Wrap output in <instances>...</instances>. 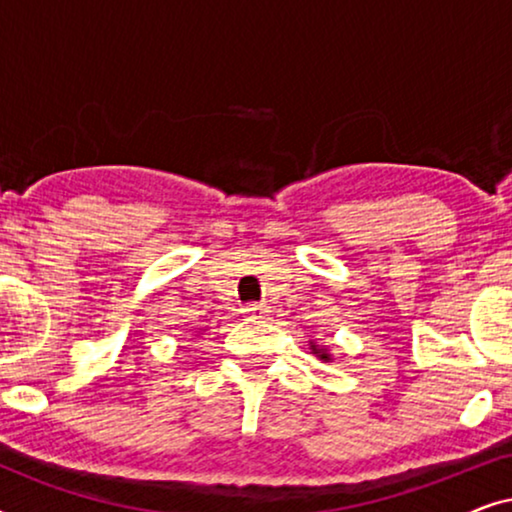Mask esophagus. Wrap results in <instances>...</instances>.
<instances>
[{
  "label": "esophagus",
  "instance_id": "1",
  "mask_svg": "<svg viewBox=\"0 0 512 512\" xmlns=\"http://www.w3.org/2000/svg\"><path fill=\"white\" fill-rule=\"evenodd\" d=\"M244 312H249V314H263L265 312V305H261V303H251V305H247V310Z\"/></svg>",
  "mask_w": 512,
  "mask_h": 512
}]
</instances>
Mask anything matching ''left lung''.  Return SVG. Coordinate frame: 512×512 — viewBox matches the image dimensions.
<instances>
[{
	"instance_id": "8db88e82",
	"label": "left lung",
	"mask_w": 512,
	"mask_h": 512,
	"mask_svg": "<svg viewBox=\"0 0 512 512\" xmlns=\"http://www.w3.org/2000/svg\"><path fill=\"white\" fill-rule=\"evenodd\" d=\"M312 349H314V354H319V356H321V359H328V354H324V352H319V349H317V347H314V345H312Z\"/></svg>"
}]
</instances>
